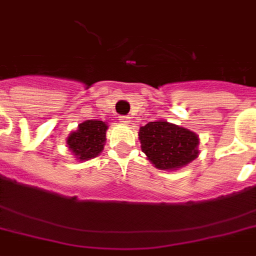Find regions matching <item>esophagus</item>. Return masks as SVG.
I'll return each mask as SVG.
<instances>
[{
    "label": "esophagus",
    "instance_id": "obj_1",
    "mask_svg": "<svg viewBox=\"0 0 256 256\" xmlns=\"http://www.w3.org/2000/svg\"><path fill=\"white\" fill-rule=\"evenodd\" d=\"M118 120H120L121 124H124V126H128V124L130 122V117H128V116H121Z\"/></svg>",
    "mask_w": 256,
    "mask_h": 256
}]
</instances>
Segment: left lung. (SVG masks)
<instances>
[{
  "mask_svg": "<svg viewBox=\"0 0 256 256\" xmlns=\"http://www.w3.org/2000/svg\"><path fill=\"white\" fill-rule=\"evenodd\" d=\"M139 140L148 161L161 170H177L199 156L196 134L165 120L140 126Z\"/></svg>",
  "mask_w": 256,
  "mask_h": 256,
  "instance_id": "8db88e82",
  "label": "left lung"
}]
</instances>
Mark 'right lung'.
I'll list each match as a JSON object with an SVG mask.
<instances>
[{"label": "right lung", "mask_w": 256, "mask_h": 256, "mask_svg": "<svg viewBox=\"0 0 256 256\" xmlns=\"http://www.w3.org/2000/svg\"><path fill=\"white\" fill-rule=\"evenodd\" d=\"M108 124L104 121L87 120L78 126L66 139L69 150L79 161H88L104 150Z\"/></svg>", "instance_id": "right-lung-1"}]
</instances>
